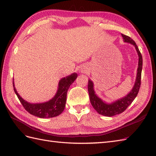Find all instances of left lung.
<instances>
[{
    "label": "left lung",
    "instance_id": "8db88e82",
    "mask_svg": "<svg viewBox=\"0 0 156 156\" xmlns=\"http://www.w3.org/2000/svg\"><path fill=\"white\" fill-rule=\"evenodd\" d=\"M121 35L123 37V40L125 42L129 43V44H133L135 46L139 55L137 77L133 89L125 97L119 99L118 101H116L115 102H112V103L107 104L102 101L100 98L97 97V94H95V92L93 88V82L90 80H88V90L89 93V97H90L91 105L95 110L97 111L98 113L104 116H107V117H112V116L119 115L122 113V112H124L126 110V108L134 101L135 97H137L141 86V70L142 66H143V59H142L141 54L140 50H139L137 45L133 39L127 35L123 34H121Z\"/></svg>",
    "mask_w": 156,
    "mask_h": 156
}]
</instances>
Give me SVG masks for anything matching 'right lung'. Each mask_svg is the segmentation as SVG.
Here are the masks:
<instances>
[{
    "instance_id": "add662e5",
    "label": "right lung",
    "mask_w": 156,
    "mask_h": 156,
    "mask_svg": "<svg viewBox=\"0 0 156 156\" xmlns=\"http://www.w3.org/2000/svg\"><path fill=\"white\" fill-rule=\"evenodd\" d=\"M77 76L78 75L76 73H73L71 75L61 79L59 82L58 89L55 97L44 103H29L23 99L17 93L15 87L14 82H13V88L19 100L28 112L39 118H51L58 116L64 111L68 90L70 85L75 81Z\"/></svg>"
}]
</instances>
